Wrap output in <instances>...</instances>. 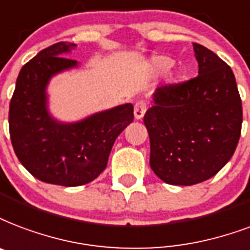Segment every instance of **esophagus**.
<instances>
[{"label":"esophagus","mask_w":250,"mask_h":250,"mask_svg":"<svg viewBox=\"0 0 250 250\" xmlns=\"http://www.w3.org/2000/svg\"><path fill=\"white\" fill-rule=\"evenodd\" d=\"M146 110V104L143 102V101H139L135 104V107H133V115H135V119H142L144 117Z\"/></svg>","instance_id":"obj_1"}]
</instances>
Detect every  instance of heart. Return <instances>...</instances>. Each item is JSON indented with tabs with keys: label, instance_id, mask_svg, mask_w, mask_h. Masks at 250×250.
Instances as JSON below:
<instances>
[{
	"label": "heart",
	"instance_id": "b5f03b06",
	"mask_svg": "<svg viewBox=\"0 0 250 250\" xmlns=\"http://www.w3.org/2000/svg\"><path fill=\"white\" fill-rule=\"evenodd\" d=\"M174 65V60L169 56H164V55H156L152 56L149 60V68L152 72L155 73H164Z\"/></svg>",
	"mask_w": 250,
	"mask_h": 250
}]
</instances>
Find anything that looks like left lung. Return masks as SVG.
<instances>
[{
    "instance_id": "1",
    "label": "left lung",
    "mask_w": 250,
    "mask_h": 250,
    "mask_svg": "<svg viewBox=\"0 0 250 250\" xmlns=\"http://www.w3.org/2000/svg\"><path fill=\"white\" fill-rule=\"evenodd\" d=\"M198 76L157 87L144 115L150 167L169 185L199 184L214 177L239 143L243 107L235 74L222 59L194 43Z\"/></svg>"
}]
</instances>
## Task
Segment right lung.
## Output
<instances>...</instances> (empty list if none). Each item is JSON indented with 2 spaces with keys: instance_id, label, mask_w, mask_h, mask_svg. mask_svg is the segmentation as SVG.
Returning <instances> with one entry per match:
<instances>
[{
  "instance_id": "obj_1",
  "label": "right lung",
  "mask_w": 250,
  "mask_h": 250,
  "mask_svg": "<svg viewBox=\"0 0 250 250\" xmlns=\"http://www.w3.org/2000/svg\"><path fill=\"white\" fill-rule=\"evenodd\" d=\"M76 44L60 42L22 66L10 101L9 129L21 164L47 184L81 186L104 170L118 135L133 121L132 104L64 123L48 110L47 87L53 76L79 68L66 59Z\"/></svg>"
}]
</instances>
